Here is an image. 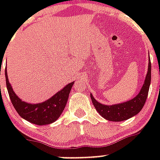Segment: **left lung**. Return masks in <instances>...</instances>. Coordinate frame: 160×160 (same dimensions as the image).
Here are the masks:
<instances>
[{
  "mask_svg": "<svg viewBox=\"0 0 160 160\" xmlns=\"http://www.w3.org/2000/svg\"><path fill=\"white\" fill-rule=\"evenodd\" d=\"M151 82V62L149 60V67L144 85L139 93L132 100L121 104L113 105H105L96 101L93 95L90 94L91 100L98 113L109 121H123L136 115L144 107L149 93V85Z\"/></svg>",
  "mask_w": 160,
  "mask_h": 160,
  "instance_id": "8db88e82",
  "label": "left lung"
}]
</instances>
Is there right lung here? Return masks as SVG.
Masks as SVG:
<instances>
[{"label":"right lung","mask_w":160,"mask_h":160,"mask_svg":"<svg viewBox=\"0 0 160 160\" xmlns=\"http://www.w3.org/2000/svg\"><path fill=\"white\" fill-rule=\"evenodd\" d=\"M5 74L6 87L14 108L16 109L20 116L27 121L37 125L51 124L60 117L66 105L68 97L74 85V82L68 84L62 90L45 102L40 104H30L22 101L16 95L9 82L6 70H5Z\"/></svg>","instance_id":"obj_1"}]
</instances>
